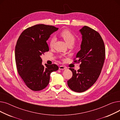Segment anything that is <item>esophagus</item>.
<instances>
[{
	"label": "esophagus",
	"instance_id": "obj_1",
	"mask_svg": "<svg viewBox=\"0 0 120 120\" xmlns=\"http://www.w3.org/2000/svg\"><path fill=\"white\" fill-rule=\"evenodd\" d=\"M59 70H66V68L64 66H60V67H59Z\"/></svg>",
	"mask_w": 120,
	"mask_h": 120
}]
</instances>
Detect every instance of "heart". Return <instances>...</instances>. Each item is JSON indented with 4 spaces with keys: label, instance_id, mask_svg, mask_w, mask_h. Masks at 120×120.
<instances>
[{
    "label": "heart",
    "instance_id": "heart-1",
    "mask_svg": "<svg viewBox=\"0 0 120 120\" xmlns=\"http://www.w3.org/2000/svg\"><path fill=\"white\" fill-rule=\"evenodd\" d=\"M60 36L63 38V39L66 42L67 45H68L70 44H73L74 43L75 38L74 35L68 30H64L60 33ZM55 42L54 38H52L49 41V46L52 47L53 46Z\"/></svg>",
    "mask_w": 120,
    "mask_h": 120
}]
</instances>
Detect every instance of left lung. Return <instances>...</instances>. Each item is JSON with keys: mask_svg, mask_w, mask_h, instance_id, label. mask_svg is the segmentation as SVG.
I'll list each match as a JSON object with an SVG mask.
<instances>
[{"mask_svg": "<svg viewBox=\"0 0 120 120\" xmlns=\"http://www.w3.org/2000/svg\"><path fill=\"white\" fill-rule=\"evenodd\" d=\"M82 35L81 49L76 58L81 62L80 69L76 71L73 68L72 78L68 81L70 89L77 92L85 91L98 79L102 71L105 59V47L100 34L96 30L85 26L79 30Z\"/></svg>", "mask_w": 120, "mask_h": 120, "instance_id": "8db88e82", "label": "left lung"}]
</instances>
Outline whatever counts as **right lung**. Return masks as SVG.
<instances>
[{"label": "right lung", "instance_id": "add662e5", "mask_svg": "<svg viewBox=\"0 0 120 120\" xmlns=\"http://www.w3.org/2000/svg\"><path fill=\"white\" fill-rule=\"evenodd\" d=\"M58 30L49 25H36L24 30L17 41L15 58L17 71L32 90L45 89L49 83L50 73L58 70L55 64L43 66L41 58L49 50L47 41Z\"/></svg>", "mask_w": 120, "mask_h": 120}]
</instances>
